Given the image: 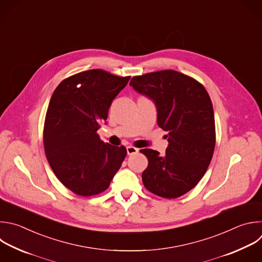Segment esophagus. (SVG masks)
I'll return each instance as SVG.
<instances>
[{"label": "esophagus", "instance_id": "obj_1", "mask_svg": "<svg viewBox=\"0 0 262 262\" xmlns=\"http://www.w3.org/2000/svg\"><path fill=\"white\" fill-rule=\"evenodd\" d=\"M126 151H127V154L128 155H132V154H135L137 152H139V149L134 147V146H127L126 147Z\"/></svg>", "mask_w": 262, "mask_h": 262}]
</instances>
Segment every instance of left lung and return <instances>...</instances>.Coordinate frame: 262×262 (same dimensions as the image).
I'll list each match as a JSON object with an SVG mask.
<instances>
[{
    "instance_id": "8db88e82",
    "label": "left lung",
    "mask_w": 262,
    "mask_h": 262,
    "mask_svg": "<svg viewBox=\"0 0 262 262\" xmlns=\"http://www.w3.org/2000/svg\"><path fill=\"white\" fill-rule=\"evenodd\" d=\"M129 85L153 101L157 124L167 133L165 155L142 150L149 161L142 173L144 186L164 199L179 198L196 186L214 153L211 99L200 82L173 70L133 77Z\"/></svg>"
}]
</instances>
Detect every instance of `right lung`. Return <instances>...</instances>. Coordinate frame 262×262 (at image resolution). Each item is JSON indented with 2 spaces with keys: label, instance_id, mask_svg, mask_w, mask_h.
<instances>
[{
  "label": "right lung",
  "instance_id": "add662e5",
  "mask_svg": "<svg viewBox=\"0 0 262 262\" xmlns=\"http://www.w3.org/2000/svg\"><path fill=\"white\" fill-rule=\"evenodd\" d=\"M129 76L96 69L78 73L55 89L44 123V149L57 179L71 191L92 196L105 191L126 156L124 146L101 141L97 130Z\"/></svg>",
  "mask_w": 262,
  "mask_h": 262
}]
</instances>
